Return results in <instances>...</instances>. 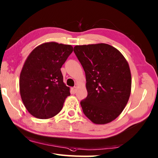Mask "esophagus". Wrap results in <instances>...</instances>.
<instances>
[{
  "instance_id": "1",
  "label": "esophagus",
  "mask_w": 158,
  "mask_h": 158,
  "mask_svg": "<svg viewBox=\"0 0 158 158\" xmlns=\"http://www.w3.org/2000/svg\"><path fill=\"white\" fill-rule=\"evenodd\" d=\"M77 86H74V88H73L72 89V92H73V93H75L77 92Z\"/></svg>"
}]
</instances>
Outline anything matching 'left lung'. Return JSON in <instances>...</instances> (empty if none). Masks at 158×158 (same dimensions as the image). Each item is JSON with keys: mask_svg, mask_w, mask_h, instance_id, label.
<instances>
[{"mask_svg": "<svg viewBox=\"0 0 158 158\" xmlns=\"http://www.w3.org/2000/svg\"><path fill=\"white\" fill-rule=\"evenodd\" d=\"M74 52L84 69L88 95L83 112L93 123L104 125L121 114L129 100L132 77L123 55L111 45H77Z\"/></svg>", "mask_w": 158, "mask_h": 158, "instance_id": "left-lung-1", "label": "left lung"}]
</instances>
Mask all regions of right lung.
I'll list each match as a JSON object with an SVG mask.
<instances>
[{"mask_svg":"<svg viewBox=\"0 0 158 158\" xmlns=\"http://www.w3.org/2000/svg\"><path fill=\"white\" fill-rule=\"evenodd\" d=\"M73 47L50 42L32 51L20 73L19 90L25 107L32 116L47 119L58 114L69 88L63 82L60 68Z\"/></svg>","mask_w":158,"mask_h":158,"instance_id":"right-lung-1","label":"right lung"}]
</instances>
